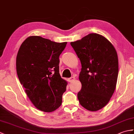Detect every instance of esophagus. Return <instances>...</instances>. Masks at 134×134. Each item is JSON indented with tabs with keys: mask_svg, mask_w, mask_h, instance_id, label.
Instances as JSON below:
<instances>
[{
	"mask_svg": "<svg viewBox=\"0 0 134 134\" xmlns=\"http://www.w3.org/2000/svg\"><path fill=\"white\" fill-rule=\"evenodd\" d=\"M75 79L74 77H71V78H69V81L70 82H73L74 81Z\"/></svg>",
	"mask_w": 134,
	"mask_h": 134,
	"instance_id": "obj_1",
	"label": "esophagus"
}]
</instances>
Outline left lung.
<instances>
[{"instance_id":"left-lung-1","label":"left lung","mask_w":134,"mask_h":134,"mask_svg":"<svg viewBox=\"0 0 134 134\" xmlns=\"http://www.w3.org/2000/svg\"><path fill=\"white\" fill-rule=\"evenodd\" d=\"M70 44L82 65L79 76L82 88L77 94L79 103L90 111L101 109L109 101L116 88L117 52L106 38L96 33Z\"/></svg>"}]
</instances>
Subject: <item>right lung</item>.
Listing matches in <instances>:
<instances>
[{"label":"right lung","mask_w":134,"mask_h":134,"mask_svg":"<svg viewBox=\"0 0 134 134\" xmlns=\"http://www.w3.org/2000/svg\"><path fill=\"white\" fill-rule=\"evenodd\" d=\"M66 44L30 36L17 53L19 80L34 105L43 112H53L62 104L67 82L59 74V56Z\"/></svg>","instance_id":"right-lung-1"}]
</instances>
